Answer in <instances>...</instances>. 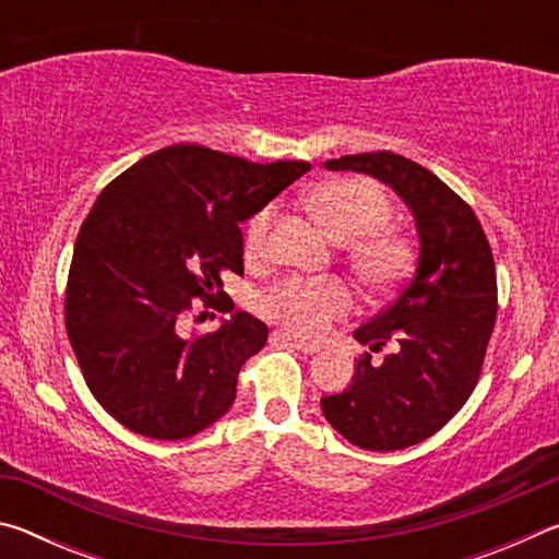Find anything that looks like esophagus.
<instances>
[{
  "mask_svg": "<svg viewBox=\"0 0 559 559\" xmlns=\"http://www.w3.org/2000/svg\"><path fill=\"white\" fill-rule=\"evenodd\" d=\"M271 340H273V343H283V345L296 347V349H300L302 355H316V353H320V345H316V343H302V340H296V337L288 335V333H273Z\"/></svg>",
  "mask_w": 559,
  "mask_h": 559,
  "instance_id": "34e87169",
  "label": "esophagus"
}]
</instances>
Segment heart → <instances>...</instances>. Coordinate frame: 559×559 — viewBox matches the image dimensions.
I'll list each match as a JSON object with an SVG mask.
<instances>
[{"mask_svg": "<svg viewBox=\"0 0 559 559\" xmlns=\"http://www.w3.org/2000/svg\"><path fill=\"white\" fill-rule=\"evenodd\" d=\"M308 210L335 241H353L349 266L372 288H390L412 266V246L392 226L390 197L367 177H343L316 187L308 194ZM273 210L259 212L246 229V253L263 257L269 246ZM353 308V296L337 281L286 278L261 293L259 310L293 335L316 337Z\"/></svg>", "mask_w": 559, "mask_h": 559, "instance_id": "obj_1", "label": "heart"}]
</instances>
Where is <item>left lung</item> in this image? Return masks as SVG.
<instances>
[{"label":"left lung","mask_w":559,"mask_h":559,"mask_svg":"<svg viewBox=\"0 0 559 559\" xmlns=\"http://www.w3.org/2000/svg\"><path fill=\"white\" fill-rule=\"evenodd\" d=\"M333 173L370 175L412 212L419 257L409 283L355 330L377 353L357 359L353 382L320 400L340 437L367 451H400L437 433L476 386L496 323V263L471 206L427 167L394 153L328 159Z\"/></svg>","instance_id":"obj_1"}]
</instances>
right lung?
<instances>
[{
	"label": "right lung",
	"mask_w": 559,
	"mask_h": 559,
	"mask_svg": "<svg viewBox=\"0 0 559 559\" xmlns=\"http://www.w3.org/2000/svg\"><path fill=\"white\" fill-rule=\"evenodd\" d=\"M308 169L182 143L138 159L98 194L75 239L66 330L88 390L122 427L177 441L231 409L236 374L269 328L234 310L219 273L241 276L239 224ZM192 297L233 318L187 341L178 320Z\"/></svg>",
	"instance_id": "1"
}]
</instances>
